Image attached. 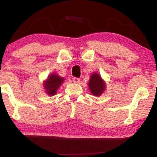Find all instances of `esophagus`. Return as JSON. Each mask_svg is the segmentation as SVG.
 <instances>
[{"label":"esophagus","mask_w":157,"mask_h":157,"mask_svg":"<svg viewBox=\"0 0 157 157\" xmlns=\"http://www.w3.org/2000/svg\"><path fill=\"white\" fill-rule=\"evenodd\" d=\"M73 81H74V83H78L79 82H80V78H73Z\"/></svg>","instance_id":"esophagus-1"}]
</instances>
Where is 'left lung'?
Masks as SVG:
<instances>
[{
	"label": "left lung",
	"mask_w": 157,
	"mask_h": 157,
	"mask_svg": "<svg viewBox=\"0 0 157 157\" xmlns=\"http://www.w3.org/2000/svg\"><path fill=\"white\" fill-rule=\"evenodd\" d=\"M88 86L92 95L95 96H100L106 89V82L97 72L92 73Z\"/></svg>",
	"instance_id": "1"
}]
</instances>
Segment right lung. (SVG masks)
I'll return each mask as SVG.
<instances>
[{
	"instance_id": "right-lung-1",
	"label": "right lung",
	"mask_w": 157,
	"mask_h": 157,
	"mask_svg": "<svg viewBox=\"0 0 157 157\" xmlns=\"http://www.w3.org/2000/svg\"><path fill=\"white\" fill-rule=\"evenodd\" d=\"M64 78L59 76L56 73H51L48 76L46 80L44 81L43 86L45 89V92L48 96H53L57 93V90L59 89L61 85L64 81Z\"/></svg>"
}]
</instances>
